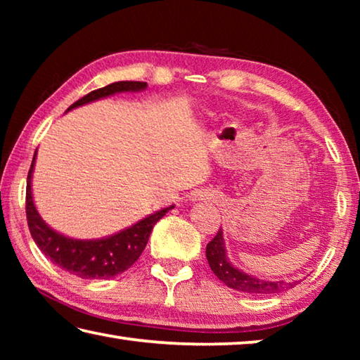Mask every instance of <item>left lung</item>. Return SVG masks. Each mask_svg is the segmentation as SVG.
Returning <instances> with one entry per match:
<instances>
[{"label":"left lung","mask_w":360,"mask_h":360,"mask_svg":"<svg viewBox=\"0 0 360 360\" xmlns=\"http://www.w3.org/2000/svg\"><path fill=\"white\" fill-rule=\"evenodd\" d=\"M206 259L214 275L227 284L230 289L252 295H273L292 289L297 283L285 281H268V279H259L248 273L238 270L230 264L225 252V243L222 236V229H219L217 235L206 245Z\"/></svg>","instance_id":"1"}]
</instances>
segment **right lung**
I'll use <instances>...</instances> for the list:
<instances>
[{
	"label": "right lung",
	"mask_w": 360,
	"mask_h": 360,
	"mask_svg": "<svg viewBox=\"0 0 360 360\" xmlns=\"http://www.w3.org/2000/svg\"><path fill=\"white\" fill-rule=\"evenodd\" d=\"M146 87H148V84L138 81H120L109 84L106 87L96 89L94 92L82 96L81 100H77L75 105L68 108V111L72 108L87 105L90 101L106 98L109 95L119 92H139V90H144ZM34 160L36 152L27 178V221L30 233H32L34 243L46 257L51 259L53 264L63 268V270L82 279H106L117 276L125 270H129L144 251L154 225L169 210L174 208V206H168V208L157 211L154 214L144 217L143 221L131 225V227L108 236V238H68V236L58 233V231L49 227L42 221L39 212L36 211L32 195V174Z\"/></svg>",
	"instance_id": "right-lung-1"
}]
</instances>
